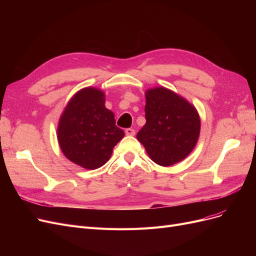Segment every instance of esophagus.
I'll return each instance as SVG.
<instances>
[{"label": "esophagus", "instance_id": "obj_1", "mask_svg": "<svg viewBox=\"0 0 256 256\" xmlns=\"http://www.w3.org/2000/svg\"><path fill=\"white\" fill-rule=\"evenodd\" d=\"M125 134H126L127 136H134V134H136V131H134V129H132V128H127V129L125 130Z\"/></svg>", "mask_w": 256, "mask_h": 256}]
</instances>
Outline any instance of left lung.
Returning <instances> with one entry per match:
<instances>
[{
  "mask_svg": "<svg viewBox=\"0 0 256 256\" xmlns=\"http://www.w3.org/2000/svg\"><path fill=\"white\" fill-rule=\"evenodd\" d=\"M146 124L136 134L150 159L170 166L184 159L200 136V116L187 100L164 88L145 94Z\"/></svg>",
  "mask_w": 256,
  "mask_h": 256,
  "instance_id": "left-lung-1",
  "label": "left lung"
}]
</instances>
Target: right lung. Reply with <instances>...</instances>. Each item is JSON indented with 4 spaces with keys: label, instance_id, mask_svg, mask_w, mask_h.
I'll use <instances>...</instances> for the list:
<instances>
[{
    "label": "right lung",
    "instance_id": "1",
    "mask_svg": "<svg viewBox=\"0 0 256 256\" xmlns=\"http://www.w3.org/2000/svg\"><path fill=\"white\" fill-rule=\"evenodd\" d=\"M124 134L115 125L113 112L104 106V94L92 88L81 90L70 99L58 128L62 152L88 170L104 166Z\"/></svg>",
    "mask_w": 256,
    "mask_h": 256
}]
</instances>
